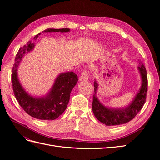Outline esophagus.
Here are the masks:
<instances>
[{
	"label": "esophagus",
	"mask_w": 160,
	"mask_h": 160,
	"mask_svg": "<svg viewBox=\"0 0 160 160\" xmlns=\"http://www.w3.org/2000/svg\"><path fill=\"white\" fill-rule=\"evenodd\" d=\"M88 80V72L86 70H84L82 72L81 76L79 78L80 81H86Z\"/></svg>",
	"instance_id": "esophagus-1"
}]
</instances>
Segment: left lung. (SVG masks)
Returning <instances> with one entry per match:
<instances>
[{
	"instance_id": "left-lung-1",
	"label": "left lung",
	"mask_w": 160,
	"mask_h": 160,
	"mask_svg": "<svg viewBox=\"0 0 160 160\" xmlns=\"http://www.w3.org/2000/svg\"><path fill=\"white\" fill-rule=\"evenodd\" d=\"M138 69L142 78V86L132 103L123 109H111L105 107L96 96L98 84L94 81L92 110L93 114L100 122L107 126H116L127 123L133 119L142 108L146 99L148 91L147 72L142 63H139Z\"/></svg>"
}]
</instances>
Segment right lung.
Returning <instances> with one entry per match:
<instances>
[{"label": "right lung", "instance_id": "obj_1", "mask_svg": "<svg viewBox=\"0 0 160 160\" xmlns=\"http://www.w3.org/2000/svg\"><path fill=\"white\" fill-rule=\"evenodd\" d=\"M69 31L68 28H49L45 29L43 33H66ZM40 34L41 33L35 35L33 39L36 40ZM33 47L34 43L31 41H29L27 45L21 47L16 55L12 70V85L14 96L22 108L29 115L41 120H55L67 109L70 92L78 82V76L73 72L61 73L58 76L51 90L45 96L35 98L30 96L20 83L18 78L17 68L23 55L33 49Z\"/></svg>", "mask_w": 160, "mask_h": 160}]
</instances>
